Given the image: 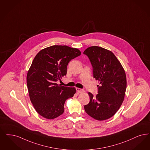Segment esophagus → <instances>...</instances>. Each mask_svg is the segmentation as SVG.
<instances>
[{
  "label": "esophagus",
  "instance_id": "esophagus-1",
  "mask_svg": "<svg viewBox=\"0 0 150 150\" xmlns=\"http://www.w3.org/2000/svg\"><path fill=\"white\" fill-rule=\"evenodd\" d=\"M76 90L77 91V93H78V94L83 93L84 92V90L82 89H80V88H76Z\"/></svg>",
  "mask_w": 150,
  "mask_h": 150
}]
</instances>
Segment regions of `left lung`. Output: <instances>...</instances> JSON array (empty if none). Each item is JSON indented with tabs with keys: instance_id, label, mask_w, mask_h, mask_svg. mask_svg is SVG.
Instances as JSON below:
<instances>
[{
	"instance_id": "1",
	"label": "left lung",
	"mask_w": 150,
	"mask_h": 150,
	"mask_svg": "<svg viewBox=\"0 0 150 150\" xmlns=\"http://www.w3.org/2000/svg\"><path fill=\"white\" fill-rule=\"evenodd\" d=\"M93 67V76L99 81L96 96L88 93L90 102L84 106L86 113L98 120H108L120 109L126 93L125 71L114 54L99 46H91L84 51Z\"/></svg>"
}]
</instances>
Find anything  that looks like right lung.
<instances>
[{
  "instance_id": "1",
  "label": "right lung",
  "mask_w": 150,
  "mask_h": 150,
  "mask_svg": "<svg viewBox=\"0 0 150 150\" xmlns=\"http://www.w3.org/2000/svg\"><path fill=\"white\" fill-rule=\"evenodd\" d=\"M81 54L78 48L54 45L36 54L27 75L30 102L43 118L52 120L64 112V104L76 93L75 88L60 86L56 81L66 75L70 61Z\"/></svg>"
}]
</instances>
